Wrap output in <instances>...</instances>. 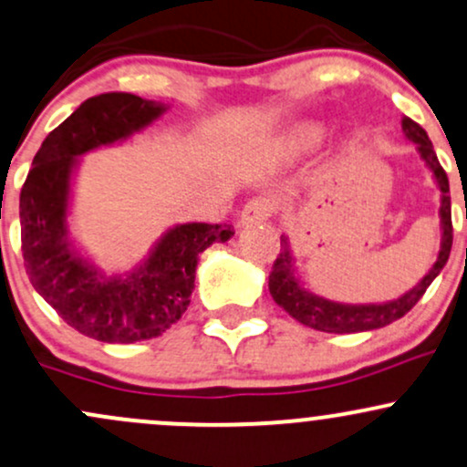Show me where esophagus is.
<instances>
[{
  "instance_id": "esophagus-1",
  "label": "esophagus",
  "mask_w": 467,
  "mask_h": 467,
  "mask_svg": "<svg viewBox=\"0 0 467 467\" xmlns=\"http://www.w3.org/2000/svg\"><path fill=\"white\" fill-rule=\"evenodd\" d=\"M275 213V202L270 197H254L245 203L242 214H239V225H253L259 222H265L268 217H273Z\"/></svg>"
}]
</instances>
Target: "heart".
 I'll list each match as a JSON object with an SVG mask.
<instances>
[{
  "label": "heart",
  "instance_id": "obj_1",
  "mask_svg": "<svg viewBox=\"0 0 467 467\" xmlns=\"http://www.w3.org/2000/svg\"><path fill=\"white\" fill-rule=\"evenodd\" d=\"M324 132L326 128L317 124V121H301V124H296L288 132V137H285V146L295 152L310 150V148H315L317 143L324 140Z\"/></svg>",
  "mask_w": 467,
  "mask_h": 467
}]
</instances>
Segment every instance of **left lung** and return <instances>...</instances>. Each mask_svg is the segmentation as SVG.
Wrapping results in <instances>:
<instances>
[{
    "instance_id": "obj_1",
    "label": "left lung",
    "mask_w": 467,
    "mask_h": 467,
    "mask_svg": "<svg viewBox=\"0 0 467 467\" xmlns=\"http://www.w3.org/2000/svg\"><path fill=\"white\" fill-rule=\"evenodd\" d=\"M401 128L406 140L417 146L419 155H421L428 171L432 172L434 183H437L439 192H441V206H439L441 245H439L437 261L421 276V281L414 288L403 292L399 299L381 301V304H343V301L326 299V296L306 288L304 281H301L299 268H296L295 254H292L290 239L281 234V253L275 261L273 273H270L268 288L275 304L288 312L292 319H296L299 324L321 332H335V335H350V332H366L390 326L392 321L401 319L406 312L414 308V304L421 299L428 285L437 279L443 265L448 264L450 250H452V206H450L448 175H445L441 163H439L428 132L417 121L410 119V117H403Z\"/></svg>"
}]
</instances>
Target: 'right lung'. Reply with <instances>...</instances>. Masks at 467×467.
<instances>
[{"mask_svg": "<svg viewBox=\"0 0 467 467\" xmlns=\"http://www.w3.org/2000/svg\"><path fill=\"white\" fill-rule=\"evenodd\" d=\"M171 106L130 92L86 99L46 137L19 197L22 253L33 288L77 332L104 343L155 339L191 306L199 254L233 237L230 225L177 223L130 270L106 273L70 237L81 157L124 143Z\"/></svg>", "mask_w": 467, "mask_h": 467, "instance_id": "obj_1", "label": "right lung"}]
</instances>
